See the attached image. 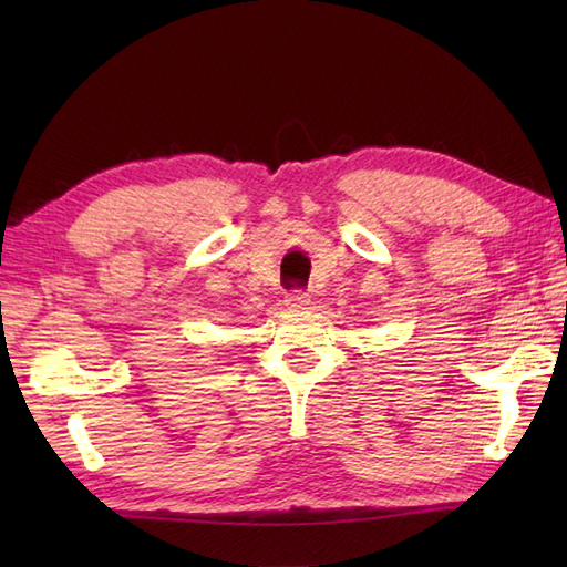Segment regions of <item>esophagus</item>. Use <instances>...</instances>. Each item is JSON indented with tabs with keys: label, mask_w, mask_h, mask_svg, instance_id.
<instances>
[{
	"label": "esophagus",
	"mask_w": 567,
	"mask_h": 567,
	"mask_svg": "<svg viewBox=\"0 0 567 567\" xmlns=\"http://www.w3.org/2000/svg\"><path fill=\"white\" fill-rule=\"evenodd\" d=\"M285 305L290 307V309H295V311H302V309H309L311 297L307 292H302V290H292L290 295L285 297Z\"/></svg>",
	"instance_id": "34e87169"
}]
</instances>
